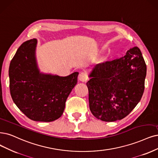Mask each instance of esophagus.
<instances>
[{
  "mask_svg": "<svg viewBox=\"0 0 158 158\" xmlns=\"http://www.w3.org/2000/svg\"><path fill=\"white\" fill-rule=\"evenodd\" d=\"M78 78H79V80L80 81H81V82H86V81H87V79H88V77H87V75L85 72L80 73L79 75Z\"/></svg>",
  "mask_w": 158,
  "mask_h": 158,
  "instance_id": "obj_1",
  "label": "esophagus"
}]
</instances>
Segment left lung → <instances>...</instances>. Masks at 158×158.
I'll use <instances>...</instances> for the list:
<instances>
[{
  "mask_svg": "<svg viewBox=\"0 0 158 158\" xmlns=\"http://www.w3.org/2000/svg\"><path fill=\"white\" fill-rule=\"evenodd\" d=\"M146 75L147 66L137 47L123 57L97 64L86 83L92 114L105 122L126 117L141 100Z\"/></svg>",
  "mask_w": 158,
  "mask_h": 158,
  "instance_id": "8db88e82",
  "label": "left lung"
}]
</instances>
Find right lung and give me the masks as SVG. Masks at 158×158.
<instances>
[{
    "label": "right lung",
    "instance_id": "obj_1",
    "mask_svg": "<svg viewBox=\"0 0 158 158\" xmlns=\"http://www.w3.org/2000/svg\"><path fill=\"white\" fill-rule=\"evenodd\" d=\"M38 41L23 43L9 68L11 96L21 111L34 121L52 122L62 116L67 98L77 83L78 72L66 77L40 72Z\"/></svg>",
    "mask_w": 158,
    "mask_h": 158
}]
</instances>
